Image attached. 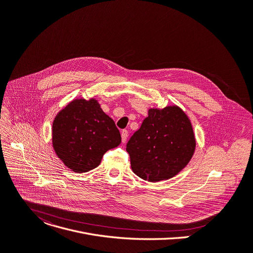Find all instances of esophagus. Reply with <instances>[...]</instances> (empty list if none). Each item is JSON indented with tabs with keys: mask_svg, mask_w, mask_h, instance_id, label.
<instances>
[{
	"mask_svg": "<svg viewBox=\"0 0 253 253\" xmlns=\"http://www.w3.org/2000/svg\"><path fill=\"white\" fill-rule=\"evenodd\" d=\"M121 137H122V142L125 143L127 140V137H128V131L127 130H122L121 131Z\"/></svg>",
	"mask_w": 253,
	"mask_h": 253,
	"instance_id": "34e87169",
	"label": "esophagus"
}]
</instances>
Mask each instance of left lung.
Masks as SVG:
<instances>
[{"label": "left lung", "instance_id": "8db88e82", "mask_svg": "<svg viewBox=\"0 0 253 253\" xmlns=\"http://www.w3.org/2000/svg\"><path fill=\"white\" fill-rule=\"evenodd\" d=\"M195 149L191 120L175 105L149 109L126 145L133 172L151 182L176 175L190 163Z\"/></svg>", "mask_w": 253, "mask_h": 253}]
</instances>
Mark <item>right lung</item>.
<instances>
[{
  "mask_svg": "<svg viewBox=\"0 0 253 253\" xmlns=\"http://www.w3.org/2000/svg\"><path fill=\"white\" fill-rule=\"evenodd\" d=\"M121 143L115 122L91 98L75 99L55 116L52 146L58 158L75 172L96 169L103 155Z\"/></svg>",
  "mask_w": 253,
  "mask_h": 253,
  "instance_id": "obj_1",
  "label": "right lung"
}]
</instances>
